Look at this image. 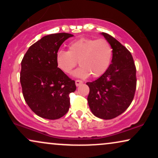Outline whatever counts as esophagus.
<instances>
[{
    "label": "esophagus",
    "mask_w": 158,
    "mask_h": 158,
    "mask_svg": "<svg viewBox=\"0 0 158 158\" xmlns=\"http://www.w3.org/2000/svg\"><path fill=\"white\" fill-rule=\"evenodd\" d=\"M75 82H76V85H77V86L78 87V86H79V85H81V84H82L83 81L81 80H79V79H77Z\"/></svg>",
    "instance_id": "1"
}]
</instances>
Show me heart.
Instances as JSON below:
<instances>
[{"instance_id":"b5f03b06","label":"heart","mask_w":158,"mask_h":158,"mask_svg":"<svg viewBox=\"0 0 158 158\" xmlns=\"http://www.w3.org/2000/svg\"><path fill=\"white\" fill-rule=\"evenodd\" d=\"M113 53V48L108 40L82 38L70 43L68 51L59 50L56 60L63 73H71L79 61L81 67L76 70L74 76L86 78L90 74L92 77L98 78L108 70Z\"/></svg>"}]
</instances>
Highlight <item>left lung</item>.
Here are the masks:
<instances>
[{"instance_id": "8db88e82", "label": "left lung", "mask_w": 158, "mask_h": 158, "mask_svg": "<svg viewBox=\"0 0 158 158\" xmlns=\"http://www.w3.org/2000/svg\"><path fill=\"white\" fill-rule=\"evenodd\" d=\"M102 34L113 48V59L106 73L86 83L90 88L88 102L96 117L110 119L122 114L133 101L137 87L136 67L126 47L109 34Z\"/></svg>"}]
</instances>
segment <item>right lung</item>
Instances as JSON below:
<instances>
[{"mask_svg": "<svg viewBox=\"0 0 158 158\" xmlns=\"http://www.w3.org/2000/svg\"><path fill=\"white\" fill-rule=\"evenodd\" d=\"M73 35L50 34L30 47L22 61L20 81L23 98L30 109L42 118L57 119L70 108V94L75 81L58 68L56 56L62 43Z\"/></svg>", "mask_w": 158, "mask_h": 158, "instance_id": "add662e5", "label": "right lung"}]
</instances>
